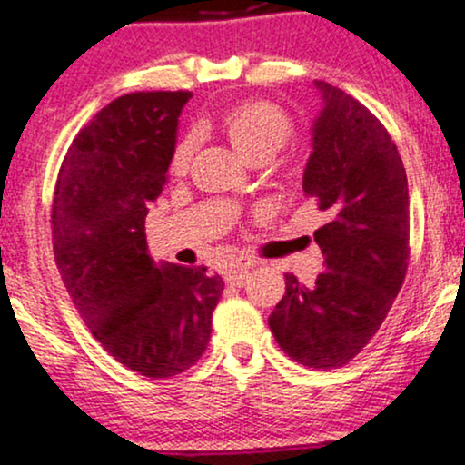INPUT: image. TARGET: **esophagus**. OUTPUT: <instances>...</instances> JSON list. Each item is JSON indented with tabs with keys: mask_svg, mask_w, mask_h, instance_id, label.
<instances>
[{
	"mask_svg": "<svg viewBox=\"0 0 465 465\" xmlns=\"http://www.w3.org/2000/svg\"><path fill=\"white\" fill-rule=\"evenodd\" d=\"M253 260L247 258V255H238V258H232L225 266V280L229 284H236L240 286L242 284L244 275L249 273L251 269H253Z\"/></svg>",
	"mask_w": 465,
	"mask_h": 465,
	"instance_id": "obj_1",
	"label": "esophagus"
}]
</instances>
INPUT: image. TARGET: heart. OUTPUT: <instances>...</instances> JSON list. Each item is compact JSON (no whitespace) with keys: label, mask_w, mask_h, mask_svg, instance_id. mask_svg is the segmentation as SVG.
<instances>
[{"label":"heart","mask_w":465,"mask_h":465,"mask_svg":"<svg viewBox=\"0 0 465 465\" xmlns=\"http://www.w3.org/2000/svg\"><path fill=\"white\" fill-rule=\"evenodd\" d=\"M218 131L225 135L240 159L251 165L266 163L292 140V122L275 104L251 100L227 109L218 117ZM194 140L181 137L170 154V173L183 174L188 170Z\"/></svg>","instance_id":"b5f03b06"}]
</instances>
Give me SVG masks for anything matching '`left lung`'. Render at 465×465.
Segmentation results:
<instances>
[{"instance_id":"obj_1","label":"left lung","mask_w":465,"mask_h":465,"mask_svg":"<svg viewBox=\"0 0 465 465\" xmlns=\"http://www.w3.org/2000/svg\"><path fill=\"white\" fill-rule=\"evenodd\" d=\"M323 109L302 188L328 212L314 232L325 271L314 286L286 273L269 325L280 348L312 370L343 367L371 341L409 264V183L382 122L323 80Z\"/></svg>"}]
</instances>
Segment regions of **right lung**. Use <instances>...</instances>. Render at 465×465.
Listing matches in <instances>:
<instances>
[{
    "mask_svg": "<svg viewBox=\"0 0 465 465\" xmlns=\"http://www.w3.org/2000/svg\"><path fill=\"white\" fill-rule=\"evenodd\" d=\"M190 98L137 92L106 104L69 146L52 205L54 258L74 306L117 362L148 378L201 359L225 286L205 266L154 264L143 232Z\"/></svg>",
    "mask_w": 465,
    "mask_h": 465,
    "instance_id": "obj_1",
    "label": "right lung"
}]
</instances>
